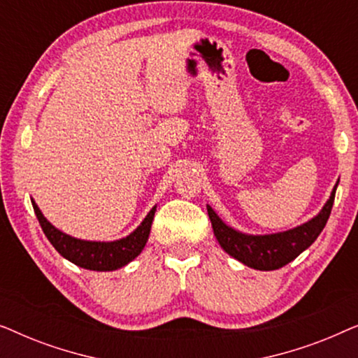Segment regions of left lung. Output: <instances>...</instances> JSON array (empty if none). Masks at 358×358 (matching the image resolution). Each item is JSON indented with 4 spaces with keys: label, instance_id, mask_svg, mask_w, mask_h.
I'll return each mask as SVG.
<instances>
[{
    "label": "left lung",
    "instance_id": "1",
    "mask_svg": "<svg viewBox=\"0 0 358 358\" xmlns=\"http://www.w3.org/2000/svg\"><path fill=\"white\" fill-rule=\"evenodd\" d=\"M337 184L339 182H336L329 199L316 217L308 220L300 227L271 234H248L238 231L224 223L217 212L207 205L215 238L224 252L243 262L244 266L256 268V271H277L300 256L320 236L331 215Z\"/></svg>",
    "mask_w": 358,
    "mask_h": 358
}]
</instances>
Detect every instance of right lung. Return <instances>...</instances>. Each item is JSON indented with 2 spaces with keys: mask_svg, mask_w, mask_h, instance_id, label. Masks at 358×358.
Returning a JSON list of instances; mask_svg holds the SVG:
<instances>
[{
  "mask_svg": "<svg viewBox=\"0 0 358 358\" xmlns=\"http://www.w3.org/2000/svg\"><path fill=\"white\" fill-rule=\"evenodd\" d=\"M32 200L34 212L37 215L38 223L45 233L52 246L68 261L76 264L87 271L109 272L127 266L140 256L146 241H148L151 223H153L156 205L150 210L143 222L131 231L129 236L115 239V241H87V239L73 238L70 234L60 231L53 227L38 208L36 200Z\"/></svg>",
  "mask_w": 358,
  "mask_h": 358,
  "instance_id": "right-lung-1",
  "label": "right lung"
}]
</instances>
